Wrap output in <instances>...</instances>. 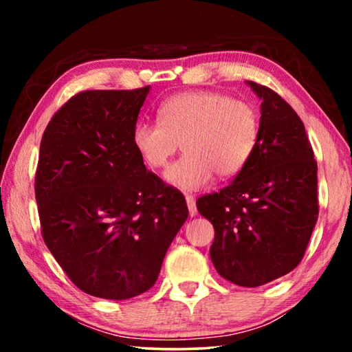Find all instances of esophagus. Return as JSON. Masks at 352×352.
I'll return each instance as SVG.
<instances>
[{
	"instance_id": "1",
	"label": "esophagus",
	"mask_w": 352,
	"mask_h": 352,
	"mask_svg": "<svg viewBox=\"0 0 352 352\" xmlns=\"http://www.w3.org/2000/svg\"><path fill=\"white\" fill-rule=\"evenodd\" d=\"M186 204H188L189 216L190 217L197 216V206H195V199L192 197V195H186Z\"/></svg>"
}]
</instances>
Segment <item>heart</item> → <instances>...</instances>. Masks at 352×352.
I'll use <instances>...</instances> for the list:
<instances>
[{
    "label": "heart",
    "mask_w": 352,
    "mask_h": 352,
    "mask_svg": "<svg viewBox=\"0 0 352 352\" xmlns=\"http://www.w3.org/2000/svg\"><path fill=\"white\" fill-rule=\"evenodd\" d=\"M258 135V110L247 100L217 91H186L164 100L157 124H136L132 142L151 169L164 168L182 144L184 155L166 170L164 180L192 192L212 175L225 180L239 174Z\"/></svg>",
    "instance_id": "heart-1"
}]
</instances>
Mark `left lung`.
Segmentation results:
<instances>
[{"label": "left lung", "instance_id": "1", "mask_svg": "<svg viewBox=\"0 0 352 352\" xmlns=\"http://www.w3.org/2000/svg\"><path fill=\"white\" fill-rule=\"evenodd\" d=\"M261 102L252 157L230 186L197 200L214 226L210 256L222 278L258 287L300 264L318 219L317 162L305 124L270 88L247 82Z\"/></svg>", "mask_w": 352, "mask_h": 352}]
</instances>
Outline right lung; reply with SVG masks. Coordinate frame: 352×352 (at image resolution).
I'll list each match as a JSON object with an SVG mask.
<instances>
[{"label": "right lung", "instance_id": "obj_1", "mask_svg": "<svg viewBox=\"0 0 352 352\" xmlns=\"http://www.w3.org/2000/svg\"><path fill=\"white\" fill-rule=\"evenodd\" d=\"M148 91L76 94L40 144L35 199L46 247L77 287L105 300L152 287L189 214L183 194L148 172L133 147Z\"/></svg>", "mask_w": 352, "mask_h": 352}]
</instances>
